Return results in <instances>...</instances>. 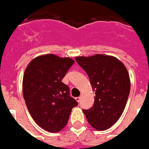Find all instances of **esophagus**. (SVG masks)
Wrapping results in <instances>:
<instances>
[{
	"label": "esophagus",
	"mask_w": 149,
	"mask_h": 149,
	"mask_svg": "<svg viewBox=\"0 0 149 149\" xmlns=\"http://www.w3.org/2000/svg\"><path fill=\"white\" fill-rule=\"evenodd\" d=\"M76 101L78 102H80V100H81V97H76Z\"/></svg>",
	"instance_id": "obj_1"
}]
</instances>
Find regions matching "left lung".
Masks as SVG:
<instances>
[{"label": "left lung", "mask_w": 149, "mask_h": 149, "mask_svg": "<svg viewBox=\"0 0 149 149\" xmlns=\"http://www.w3.org/2000/svg\"><path fill=\"white\" fill-rule=\"evenodd\" d=\"M75 59L86 72L96 94L93 106L83 109L87 121L96 130H107L120 118L128 99L130 81L127 68L118 58L107 55Z\"/></svg>", "instance_id": "left-lung-1"}]
</instances>
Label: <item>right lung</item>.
<instances>
[{"mask_svg": "<svg viewBox=\"0 0 149 149\" xmlns=\"http://www.w3.org/2000/svg\"><path fill=\"white\" fill-rule=\"evenodd\" d=\"M75 61L53 54L40 55L29 63L23 77L24 99L33 120L44 130L57 133L67 124L78 102L70 97L63 79Z\"/></svg>", "mask_w": 149, "mask_h": 149, "instance_id": "obj_1", "label": "right lung"}]
</instances>
